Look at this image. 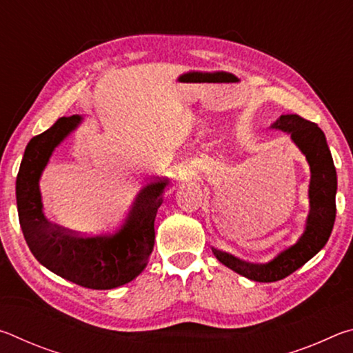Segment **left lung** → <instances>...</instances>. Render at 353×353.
<instances>
[{"mask_svg": "<svg viewBox=\"0 0 353 353\" xmlns=\"http://www.w3.org/2000/svg\"><path fill=\"white\" fill-rule=\"evenodd\" d=\"M271 128L290 134L294 145L307 157L312 171L308 187L310 213L305 232L297 243L268 263L243 261L234 255L213 249L214 256L223 265L254 282H277L305 265L325 246L336 216V170L324 132L318 124L299 115H282Z\"/></svg>", "mask_w": 353, "mask_h": 353, "instance_id": "1", "label": "left lung"}]
</instances>
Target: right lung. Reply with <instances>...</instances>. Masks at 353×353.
Here are the masks:
<instances>
[{"label": "right lung", "mask_w": 353, "mask_h": 353, "mask_svg": "<svg viewBox=\"0 0 353 353\" xmlns=\"http://www.w3.org/2000/svg\"><path fill=\"white\" fill-rule=\"evenodd\" d=\"M82 117H62L28 143L17 176V207L32 255L51 272L92 290L129 283L145 270L154 249V221L163 202L166 179L140 190L123 225L98 235H81L50 223L43 213L39 181L52 151L79 126Z\"/></svg>", "instance_id": "right-lung-1"}]
</instances>
